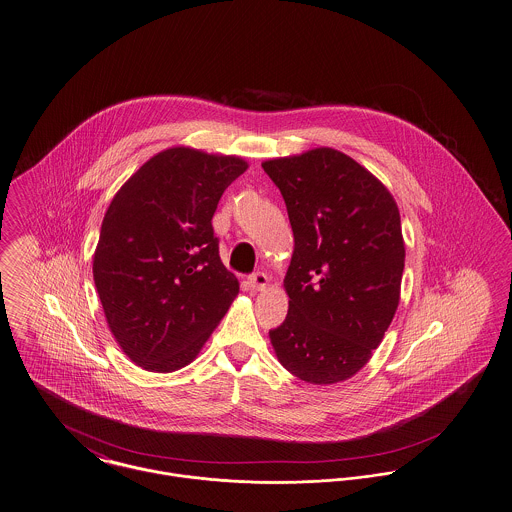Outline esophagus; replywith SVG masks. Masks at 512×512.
Wrapping results in <instances>:
<instances>
[{
	"instance_id": "obj_1",
	"label": "esophagus",
	"mask_w": 512,
	"mask_h": 512,
	"mask_svg": "<svg viewBox=\"0 0 512 512\" xmlns=\"http://www.w3.org/2000/svg\"><path fill=\"white\" fill-rule=\"evenodd\" d=\"M249 286L255 290V292H261L268 286V276L265 272H255L249 276Z\"/></svg>"
}]
</instances>
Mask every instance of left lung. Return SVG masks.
Instances as JSON below:
<instances>
[{
  "instance_id": "8db88e82",
  "label": "left lung",
  "mask_w": 512,
  "mask_h": 512,
  "mask_svg": "<svg viewBox=\"0 0 512 512\" xmlns=\"http://www.w3.org/2000/svg\"><path fill=\"white\" fill-rule=\"evenodd\" d=\"M286 201L293 255L286 320L268 332L280 365L315 386L357 374L384 340L405 267L401 217L388 188L332 147L268 159Z\"/></svg>"
}]
</instances>
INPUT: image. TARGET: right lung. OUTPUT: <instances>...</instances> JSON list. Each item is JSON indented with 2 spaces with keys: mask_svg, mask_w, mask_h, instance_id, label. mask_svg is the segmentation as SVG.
<instances>
[{
  "mask_svg": "<svg viewBox=\"0 0 512 512\" xmlns=\"http://www.w3.org/2000/svg\"><path fill=\"white\" fill-rule=\"evenodd\" d=\"M247 171L236 155L169 147L115 194L99 232L94 282L109 330L149 372L190 365L240 292L222 265L213 215Z\"/></svg>",
  "mask_w": 512,
  "mask_h": 512,
  "instance_id": "right-lung-1",
  "label": "right lung"
}]
</instances>
